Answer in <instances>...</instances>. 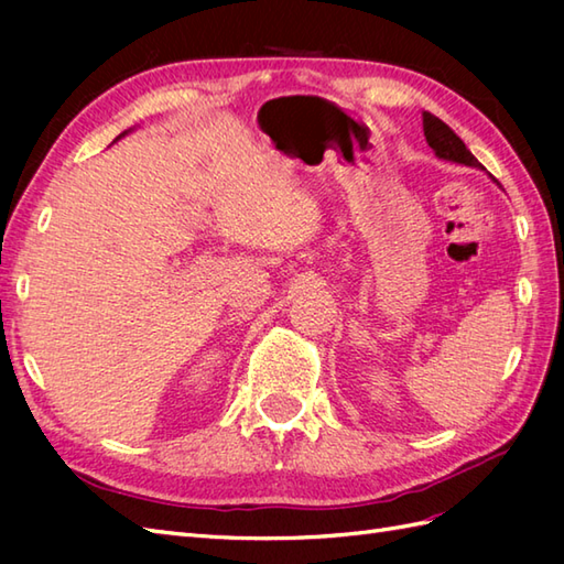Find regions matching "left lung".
I'll return each mask as SVG.
<instances>
[{
  "mask_svg": "<svg viewBox=\"0 0 564 564\" xmlns=\"http://www.w3.org/2000/svg\"><path fill=\"white\" fill-rule=\"evenodd\" d=\"M422 121H424V138L429 142V148L436 152L438 160L463 164V166H475V170H485V166L477 162L475 154L465 148V142L455 135L453 130L441 121V118L424 111Z\"/></svg>",
  "mask_w": 564,
  "mask_h": 564,
  "instance_id": "1",
  "label": "left lung"
}]
</instances>
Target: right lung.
Wrapping results in <instances>:
<instances>
[{
	"instance_id": "right-lung-1",
	"label": "right lung",
	"mask_w": 564,
	"mask_h": 564,
	"mask_svg": "<svg viewBox=\"0 0 564 564\" xmlns=\"http://www.w3.org/2000/svg\"><path fill=\"white\" fill-rule=\"evenodd\" d=\"M130 130H133V128H130ZM130 130H123V133H121V135H118V138H116V140H121V138H123V135H128V133H130Z\"/></svg>"
}]
</instances>
